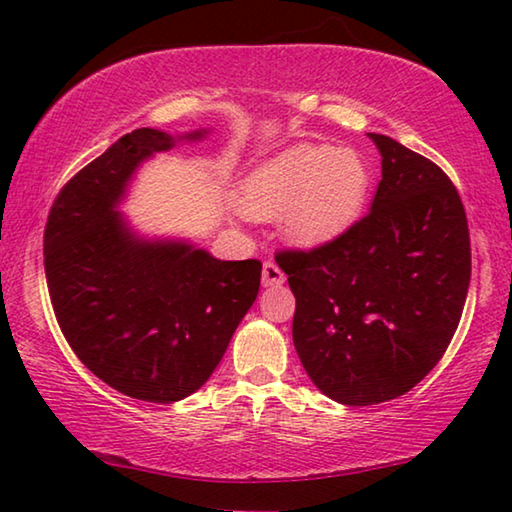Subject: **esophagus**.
Instances as JSON below:
<instances>
[{"label": "esophagus", "mask_w": 512, "mask_h": 512, "mask_svg": "<svg viewBox=\"0 0 512 512\" xmlns=\"http://www.w3.org/2000/svg\"><path fill=\"white\" fill-rule=\"evenodd\" d=\"M282 282H284L282 268L277 266L275 262H264V268H262V284H264V287H280Z\"/></svg>", "instance_id": "1"}]
</instances>
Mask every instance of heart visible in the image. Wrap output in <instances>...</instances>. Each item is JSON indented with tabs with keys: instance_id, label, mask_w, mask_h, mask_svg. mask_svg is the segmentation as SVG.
Segmentation results:
<instances>
[{
	"instance_id": "obj_1",
	"label": "heart",
	"mask_w": 512,
	"mask_h": 512,
	"mask_svg": "<svg viewBox=\"0 0 512 512\" xmlns=\"http://www.w3.org/2000/svg\"><path fill=\"white\" fill-rule=\"evenodd\" d=\"M370 169L361 153L296 144L248 173L239 205L259 221L282 216L291 246L320 248L348 232L366 205Z\"/></svg>"
}]
</instances>
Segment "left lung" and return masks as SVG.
<instances>
[{
    "instance_id": "8db88e82",
    "label": "left lung",
    "mask_w": 512,
    "mask_h": 512,
    "mask_svg": "<svg viewBox=\"0 0 512 512\" xmlns=\"http://www.w3.org/2000/svg\"><path fill=\"white\" fill-rule=\"evenodd\" d=\"M381 155L370 212L332 244L284 250L296 296L293 345L329 400H395L429 375L470 287V230L452 180L431 160L368 133Z\"/></svg>"
}]
</instances>
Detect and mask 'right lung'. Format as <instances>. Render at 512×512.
I'll return each mask as SVG.
<instances>
[{
    "label": "right lung",
    "instance_id": "1",
    "mask_svg": "<svg viewBox=\"0 0 512 512\" xmlns=\"http://www.w3.org/2000/svg\"><path fill=\"white\" fill-rule=\"evenodd\" d=\"M201 131L137 128L60 189L45 228L58 325L115 391L173 404L196 393L253 307L262 262H223L187 239L144 237L119 212L137 169Z\"/></svg>",
    "mask_w": 512,
    "mask_h": 512
}]
</instances>
